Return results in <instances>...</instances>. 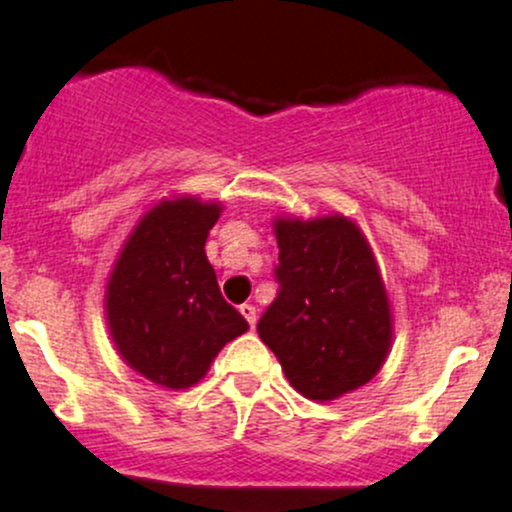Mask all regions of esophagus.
Returning a JSON list of instances; mask_svg holds the SVG:
<instances>
[{
  "label": "esophagus",
  "instance_id": "34e87169",
  "mask_svg": "<svg viewBox=\"0 0 512 512\" xmlns=\"http://www.w3.org/2000/svg\"><path fill=\"white\" fill-rule=\"evenodd\" d=\"M240 315H243L245 320H248L250 327H255V322H257V308H255V305L243 303V305H240Z\"/></svg>",
  "mask_w": 512,
  "mask_h": 512
}]
</instances>
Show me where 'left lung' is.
I'll use <instances>...</instances> for the list:
<instances>
[{"instance_id": "8db88e82", "label": "left lung", "mask_w": 512, "mask_h": 512, "mask_svg": "<svg viewBox=\"0 0 512 512\" xmlns=\"http://www.w3.org/2000/svg\"><path fill=\"white\" fill-rule=\"evenodd\" d=\"M279 293L257 334L303 397L330 402L383 368L392 313L366 236L342 214L276 216Z\"/></svg>"}]
</instances>
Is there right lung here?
<instances>
[{"label":"right lung","mask_w":512,"mask_h":512,"mask_svg":"<svg viewBox=\"0 0 512 512\" xmlns=\"http://www.w3.org/2000/svg\"><path fill=\"white\" fill-rule=\"evenodd\" d=\"M219 216V202L161 199L132 228L105 286L117 354L168 390L197 385L223 346L248 332L204 252Z\"/></svg>","instance_id":"right-lung-1"}]
</instances>
